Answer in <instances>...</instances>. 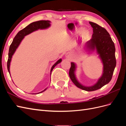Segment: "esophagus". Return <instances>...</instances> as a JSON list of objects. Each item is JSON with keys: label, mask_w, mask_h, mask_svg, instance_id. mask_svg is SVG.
<instances>
[{"label": "esophagus", "mask_w": 126, "mask_h": 126, "mask_svg": "<svg viewBox=\"0 0 126 126\" xmlns=\"http://www.w3.org/2000/svg\"><path fill=\"white\" fill-rule=\"evenodd\" d=\"M70 54H69V53H67V54L66 55V57H67V58H70Z\"/></svg>", "instance_id": "1"}]
</instances>
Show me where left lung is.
Returning a JSON list of instances; mask_svg holds the SVG:
<instances>
[{
    "mask_svg": "<svg viewBox=\"0 0 126 126\" xmlns=\"http://www.w3.org/2000/svg\"><path fill=\"white\" fill-rule=\"evenodd\" d=\"M93 28L92 38L85 44L84 49L89 52L96 51L103 64L102 74L96 83L91 86H85L79 82L75 72L77 65L71 63L69 77L74 84L79 88L87 91H92L101 88L111 80L116 66L115 46L109 33L104 28L96 23L89 22Z\"/></svg>",
    "mask_w": 126,
    "mask_h": 126,
    "instance_id": "1",
    "label": "left lung"
}]
</instances>
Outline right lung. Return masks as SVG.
<instances>
[{
  "instance_id": "1",
  "label": "right lung",
  "mask_w": 126,
  "mask_h": 126,
  "mask_svg": "<svg viewBox=\"0 0 126 126\" xmlns=\"http://www.w3.org/2000/svg\"><path fill=\"white\" fill-rule=\"evenodd\" d=\"M51 21L49 20H40L38 21L33 22L32 23L30 24L29 25H28L25 28L22 29L16 35L14 38V40L12 42V43L10 45L9 49V53H8V62H7V69H8V72L9 74L10 75V63L11 61V58H12L13 56L15 54V51H16V49L19 47V46L20 45L21 42L23 39L25 38V37L27 35H29V34L32 33L33 32L37 31V30L40 29H47L49 27H50ZM62 59H59L58 60H57V62L54 63L51 68L50 70V75L51 74V71L53 70V69L55 68L56 66L62 62ZM48 88L45 89L44 90L40 91L39 93H36V94H40L44 92Z\"/></svg>"
}]
</instances>
